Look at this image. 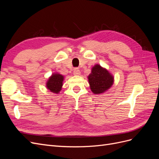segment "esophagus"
<instances>
[{
	"label": "esophagus",
	"instance_id": "obj_1",
	"mask_svg": "<svg viewBox=\"0 0 159 159\" xmlns=\"http://www.w3.org/2000/svg\"><path fill=\"white\" fill-rule=\"evenodd\" d=\"M81 72H80V70L78 69V68H75L74 70V74L75 75H80Z\"/></svg>",
	"mask_w": 159,
	"mask_h": 159
}]
</instances>
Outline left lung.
Wrapping results in <instances>:
<instances>
[{
  "label": "left lung",
  "instance_id": "1",
  "mask_svg": "<svg viewBox=\"0 0 159 159\" xmlns=\"http://www.w3.org/2000/svg\"><path fill=\"white\" fill-rule=\"evenodd\" d=\"M88 80L91 90L95 94L105 92L113 84V77L98 64L93 67Z\"/></svg>",
  "mask_w": 159,
  "mask_h": 159
}]
</instances>
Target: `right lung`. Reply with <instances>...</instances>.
Returning <instances> with one entry per match:
<instances>
[{
    "instance_id": "right-lung-1",
    "label": "right lung",
    "mask_w": 159,
    "mask_h": 159,
    "mask_svg": "<svg viewBox=\"0 0 159 159\" xmlns=\"http://www.w3.org/2000/svg\"><path fill=\"white\" fill-rule=\"evenodd\" d=\"M64 80V76L59 74H53L49 78L46 83L47 88L53 93H57L61 91L62 87V82Z\"/></svg>"
}]
</instances>
